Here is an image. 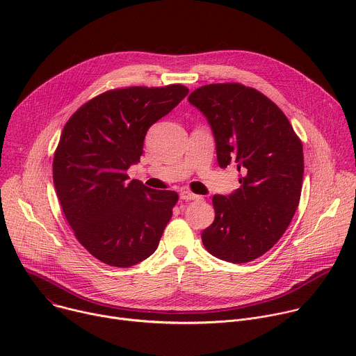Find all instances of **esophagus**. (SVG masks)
Returning <instances> with one entry per match:
<instances>
[{
	"label": "esophagus",
	"instance_id": "34e87169",
	"mask_svg": "<svg viewBox=\"0 0 356 356\" xmlns=\"http://www.w3.org/2000/svg\"><path fill=\"white\" fill-rule=\"evenodd\" d=\"M180 198H181L183 201H191V200H198L200 195H195V194H193V193H190V191H183V193L180 194Z\"/></svg>",
	"mask_w": 356,
	"mask_h": 356
}]
</instances>
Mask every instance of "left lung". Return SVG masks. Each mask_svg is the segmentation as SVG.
Returning <instances> with one entry per match:
<instances>
[{
	"mask_svg": "<svg viewBox=\"0 0 356 356\" xmlns=\"http://www.w3.org/2000/svg\"><path fill=\"white\" fill-rule=\"evenodd\" d=\"M187 99L213 129L220 168L241 173L239 188L213 197L216 218L202 231V245L218 259L250 262L282 238L298 207L301 140L283 111L252 87L207 84Z\"/></svg>",
	"mask_w": 356,
	"mask_h": 356,
	"instance_id": "obj_1",
	"label": "left lung"
}]
</instances>
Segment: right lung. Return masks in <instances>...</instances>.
I'll use <instances>...</instances> for the list:
<instances>
[{"label": "right lung", "instance_id": "obj_1", "mask_svg": "<svg viewBox=\"0 0 356 356\" xmlns=\"http://www.w3.org/2000/svg\"><path fill=\"white\" fill-rule=\"evenodd\" d=\"M188 94L181 84L108 90L66 122L54 158V184L77 241L94 258L129 268L159 245L179 200L176 191L128 180L143 139Z\"/></svg>", "mask_w": 356, "mask_h": 356}]
</instances>
